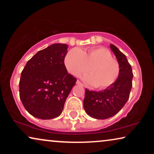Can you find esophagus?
<instances>
[{"label":"esophagus","instance_id":"34e87169","mask_svg":"<svg viewBox=\"0 0 154 154\" xmlns=\"http://www.w3.org/2000/svg\"><path fill=\"white\" fill-rule=\"evenodd\" d=\"M76 84H77V85H83V84H82L81 82V81H79V80H78V81H76Z\"/></svg>","mask_w":154,"mask_h":154}]
</instances>
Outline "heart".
I'll return each mask as SVG.
<instances>
[{
    "label": "heart",
    "instance_id": "b5f03b06",
    "mask_svg": "<svg viewBox=\"0 0 154 154\" xmlns=\"http://www.w3.org/2000/svg\"><path fill=\"white\" fill-rule=\"evenodd\" d=\"M65 66L75 76L85 73L90 68V74L83 77L85 81L97 89H105L116 83L121 73L119 63L106 48L94 47L82 50L73 48L64 57Z\"/></svg>",
    "mask_w": 154,
    "mask_h": 154
}]
</instances>
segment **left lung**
<instances>
[{
	"label": "left lung",
	"mask_w": 154,
	"mask_h": 154,
	"mask_svg": "<svg viewBox=\"0 0 154 154\" xmlns=\"http://www.w3.org/2000/svg\"><path fill=\"white\" fill-rule=\"evenodd\" d=\"M110 48L121 66V73L114 84L99 92L85 89L83 106L90 116L97 119H106L119 113L126 104L132 86L133 73L126 56L115 45Z\"/></svg>",
	"instance_id": "1"
}]
</instances>
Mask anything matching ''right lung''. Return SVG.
<instances>
[{"mask_svg": "<svg viewBox=\"0 0 154 154\" xmlns=\"http://www.w3.org/2000/svg\"><path fill=\"white\" fill-rule=\"evenodd\" d=\"M68 45L55 43L40 50L22 71L20 97L26 110L40 119L59 116L76 79L68 73L64 57Z\"/></svg>", "mask_w": 154, "mask_h": 154, "instance_id": "1", "label": "right lung"}]
</instances>
